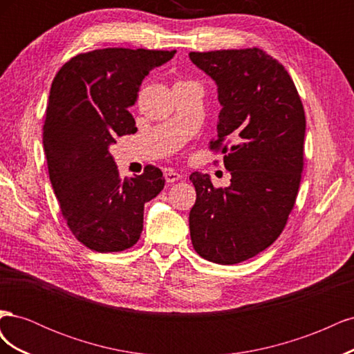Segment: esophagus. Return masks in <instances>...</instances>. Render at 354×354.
Listing matches in <instances>:
<instances>
[{
	"label": "esophagus",
	"instance_id": "34e87169",
	"mask_svg": "<svg viewBox=\"0 0 354 354\" xmlns=\"http://www.w3.org/2000/svg\"><path fill=\"white\" fill-rule=\"evenodd\" d=\"M165 177H167L168 183H174V181H178L181 178V174H178L177 171H174V169H168Z\"/></svg>",
	"mask_w": 354,
	"mask_h": 354
}]
</instances>
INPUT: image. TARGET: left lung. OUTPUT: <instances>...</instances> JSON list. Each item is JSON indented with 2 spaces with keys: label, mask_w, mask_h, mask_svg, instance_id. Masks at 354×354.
I'll return each mask as SVG.
<instances>
[{
  "label": "left lung",
  "mask_w": 354,
  "mask_h": 354,
  "mask_svg": "<svg viewBox=\"0 0 354 354\" xmlns=\"http://www.w3.org/2000/svg\"><path fill=\"white\" fill-rule=\"evenodd\" d=\"M216 81L217 138L229 187L192 173L196 202L189 214L192 245L208 261L236 264L270 246L286 226L304 168L306 115L279 62L252 47L189 55Z\"/></svg>",
  "instance_id": "1"
}]
</instances>
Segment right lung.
<instances>
[{"label": "right lung", "instance_id": "add662e5", "mask_svg": "<svg viewBox=\"0 0 354 354\" xmlns=\"http://www.w3.org/2000/svg\"><path fill=\"white\" fill-rule=\"evenodd\" d=\"M176 50L100 48L72 57L56 73L42 127L48 174L62 216L82 245L97 252L131 248L143 209L165 186L162 171L121 178L109 153L116 136L134 134L130 106L153 68Z\"/></svg>", "mask_w": 354, "mask_h": 354}]
</instances>
